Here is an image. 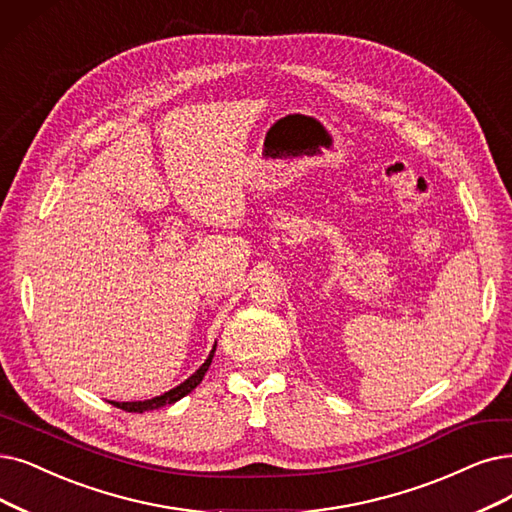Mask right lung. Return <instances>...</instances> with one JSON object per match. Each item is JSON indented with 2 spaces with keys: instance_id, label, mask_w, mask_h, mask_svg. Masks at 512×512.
<instances>
[{
  "instance_id": "obj_1",
  "label": "right lung",
  "mask_w": 512,
  "mask_h": 512,
  "mask_svg": "<svg viewBox=\"0 0 512 512\" xmlns=\"http://www.w3.org/2000/svg\"><path fill=\"white\" fill-rule=\"evenodd\" d=\"M214 351H216V344H214V349L210 351V357H208L206 361H203V365L199 367V370H197L193 376H189L185 382L178 384L176 388H172V391L163 393V395H159V397H153V399H145V401H124V403L111 401V403H113L115 407H119V410L134 412V414H142V412H149V410H159V407H163V405L176 403L178 399L189 395V393L193 391V388L203 380V376H206L208 367H210V363H212V357H214Z\"/></svg>"
}]
</instances>
